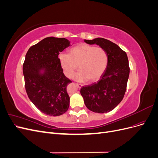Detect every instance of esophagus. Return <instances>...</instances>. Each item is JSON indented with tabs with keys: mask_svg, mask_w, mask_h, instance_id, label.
<instances>
[{
	"mask_svg": "<svg viewBox=\"0 0 158 158\" xmlns=\"http://www.w3.org/2000/svg\"><path fill=\"white\" fill-rule=\"evenodd\" d=\"M76 85H77V86H78V88H80L82 86V84H77V83H76Z\"/></svg>",
	"mask_w": 158,
	"mask_h": 158,
	"instance_id": "obj_1",
	"label": "esophagus"
}]
</instances>
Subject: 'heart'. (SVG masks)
<instances>
[{"instance_id":"obj_1","label":"heart","mask_w":158,"mask_h":158,"mask_svg":"<svg viewBox=\"0 0 158 158\" xmlns=\"http://www.w3.org/2000/svg\"><path fill=\"white\" fill-rule=\"evenodd\" d=\"M59 62L64 75L72 78L75 71L80 70L74 76L79 82L89 80L95 82L101 77L108 63V55L103 48L88 44H80L70 49L68 54L60 53Z\"/></svg>"}]
</instances>
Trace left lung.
<instances>
[{"mask_svg": "<svg viewBox=\"0 0 158 158\" xmlns=\"http://www.w3.org/2000/svg\"><path fill=\"white\" fill-rule=\"evenodd\" d=\"M88 44H97L107 52L108 63L104 73L97 82L83 86L80 94L88 109L95 113L112 111L120 103L125 95L130 73L125 51L117 44L102 37L84 40Z\"/></svg>", "mask_w": 158, "mask_h": 158, "instance_id": "1", "label": "left lung"}]
</instances>
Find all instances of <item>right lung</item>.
Returning <instances> with one entry per match:
<instances>
[{
  "label": "right lung",
  "instance_id": "obj_1",
  "mask_svg": "<svg viewBox=\"0 0 158 158\" xmlns=\"http://www.w3.org/2000/svg\"><path fill=\"white\" fill-rule=\"evenodd\" d=\"M70 46L65 38L46 37L31 46L23 64L26 93L31 102L47 115L67 111L70 97L66 86L72 81L63 73L59 55Z\"/></svg>",
  "mask_w": 158,
  "mask_h": 158
}]
</instances>
